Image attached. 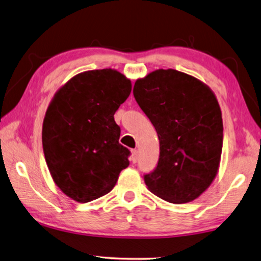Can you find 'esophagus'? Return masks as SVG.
I'll return each instance as SVG.
<instances>
[{"label":"esophagus","instance_id":"34e87169","mask_svg":"<svg viewBox=\"0 0 261 261\" xmlns=\"http://www.w3.org/2000/svg\"><path fill=\"white\" fill-rule=\"evenodd\" d=\"M138 158H139V151H138V149H134L131 151V160H132V162L134 163H136L137 161H138Z\"/></svg>","mask_w":261,"mask_h":261}]
</instances>
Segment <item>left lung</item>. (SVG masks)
<instances>
[{
  "mask_svg": "<svg viewBox=\"0 0 261 261\" xmlns=\"http://www.w3.org/2000/svg\"><path fill=\"white\" fill-rule=\"evenodd\" d=\"M134 96L158 132L156 168L146 186L170 203L195 200L210 186L222 150L221 111L210 88L176 69H159L137 80Z\"/></svg>",
  "mask_w": 261,
  "mask_h": 261,
  "instance_id": "8db88e82",
  "label": "left lung"
}]
</instances>
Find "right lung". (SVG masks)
Listing matches in <instances>:
<instances>
[{
  "label": "right lung",
  "instance_id": "add662e5",
  "mask_svg": "<svg viewBox=\"0 0 261 261\" xmlns=\"http://www.w3.org/2000/svg\"><path fill=\"white\" fill-rule=\"evenodd\" d=\"M131 81L115 69L77 74L61 87L43 121L42 144L52 179L80 203L110 193L129 165L130 150L118 143L115 112Z\"/></svg>",
  "mask_w": 261,
  "mask_h": 261
}]
</instances>
